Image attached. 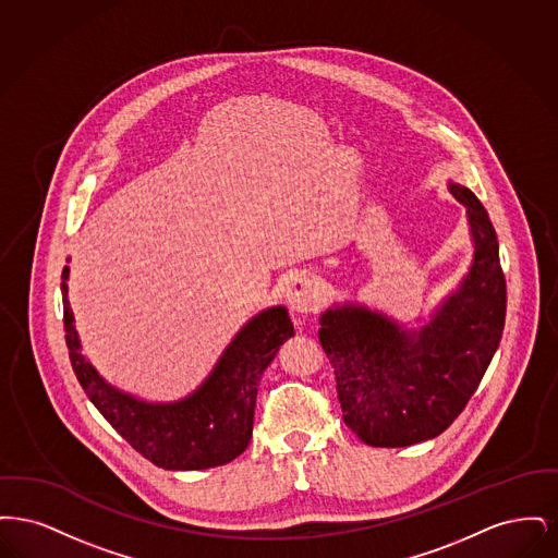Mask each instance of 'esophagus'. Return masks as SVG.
<instances>
[{"label":"esophagus","mask_w":558,"mask_h":558,"mask_svg":"<svg viewBox=\"0 0 558 558\" xmlns=\"http://www.w3.org/2000/svg\"><path fill=\"white\" fill-rule=\"evenodd\" d=\"M287 301H289V307L294 316H307V314L318 312L324 303V294L319 291L314 276L301 271L292 278L291 284L287 287Z\"/></svg>","instance_id":"1"}]
</instances>
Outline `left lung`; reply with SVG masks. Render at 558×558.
<instances>
[{
	"label": "left lung",
	"instance_id": "8db88e82",
	"mask_svg": "<svg viewBox=\"0 0 558 558\" xmlns=\"http://www.w3.org/2000/svg\"><path fill=\"white\" fill-rule=\"evenodd\" d=\"M448 190L466 209L473 259L423 326L351 301L319 316L343 421L374 448L441 435L477 391L502 339L506 280L496 230L469 187L450 180Z\"/></svg>",
	"mask_w": 558,
	"mask_h": 558
}]
</instances>
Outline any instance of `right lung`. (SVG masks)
<instances>
[{"label": "right lung", "mask_w": 558, "mask_h": 558, "mask_svg": "<svg viewBox=\"0 0 558 558\" xmlns=\"http://www.w3.org/2000/svg\"><path fill=\"white\" fill-rule=\"evenodd\" d=\"M62 269L64 332L73 371L89 401L146 460L167 471H203L232 462L248 448L262 374L294 335L287 307L248 319L223 349L209 376L186 398L146 401L110 385L83 355Z\"/></svg>", "instance_id": "1"}]
</instances>
